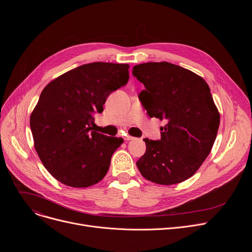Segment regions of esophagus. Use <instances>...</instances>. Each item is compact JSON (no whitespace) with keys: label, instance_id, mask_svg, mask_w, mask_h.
<instances>
[{"label":"esophagus","instance_id":"1","mask_svg":"<svg viewBox=\"0 0 252 252\" xmlns=\"http://www.w3.org/2000/svg\"><path fill=\"white\" fill-rule=\"evenodd\" d=\"M135 138L134 137H131V136H125L124 137V140L126 141V142H128V141H131V140H134Z\"/></svg>","mask_w":252,"mask_h":252}]
</instances>
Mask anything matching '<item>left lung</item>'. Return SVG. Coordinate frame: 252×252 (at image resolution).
Segmentation results:
<instances>
[{
    "mask_svg": "<svg viewBox=\"0 0 252 252\" xmlns=\"http://www.w3.org/2000/svg\"><path fill=\"white\" fill-rule=\"evenodd\" d=\"M133 75L145 87L139 98L148 115L166 121L160 140L144 139L146 152L137 161L141 175L159 185L186 181L206 159L220 126L208 85L169 62L138 64Z\"/></svg>",
    "mask_w": 252,
    "mask_h": 252,
    "instance_id": "obj_1",
    "label": "left lung"
}]
</instances>
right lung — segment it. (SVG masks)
<instances>
[{
    "mask_svg": "<svg viewBox=\"0 0 252 252\" xmlns=\"http://www.w3.org/2000/svg\"><path fill=\"white\" fill-rule=\"evenodd\" d=\"M128 64L93 62L49 83L31 115L34 148L49 173L60 183L86 188L107 174L122 138L94 129V114L128 81Z\"/></svg>",
    "mask_w": 252,
    "mask_h": 252,
    "instance_id": "obj_1",
    "label": "right lung"
}]
</instances>
